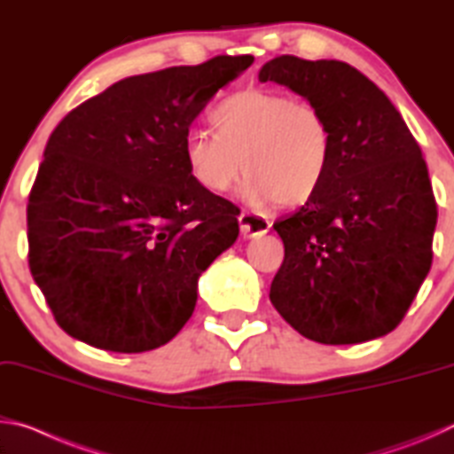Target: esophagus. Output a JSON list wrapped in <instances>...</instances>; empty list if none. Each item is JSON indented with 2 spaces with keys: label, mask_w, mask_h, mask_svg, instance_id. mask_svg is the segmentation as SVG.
<instances>
[{
  "label": "esophagus",
  "mask_w": 454,
  "mask_h": 454,
  "mask_svg": "<svg viewBox=\"0 0 454 454\" xmlns=\"http://www.w3.org/2000/svg\"><path fill=\"white\" fill-rule=\"evenodd\" d=\"M238 222H240V232L244 238L264 236L268 230H270V222H268L264 216H260V214L242 212Z\"/></svg>",
  "instance_id": "1"
}]
</instances>
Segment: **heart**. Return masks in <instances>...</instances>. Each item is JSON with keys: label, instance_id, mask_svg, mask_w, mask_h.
Masks as SVG:
<instances>
[{"label": "heart", "instance_id": "1", "mask_svg": "<svg viewBox=\"0 0 454 454\" xmlns=\"http://www.w3.org/2000/svg\"><path fill=\"white\" fill-rule=\"evenodd\" d=\"M210 124L214 134L186 136L184 160L192 180L212 194L232 190L246 170V202L298 206L317 194L330 170L333 126L309 99L278 90H240L214 107Z\"/></svg>", "mask_w": 454, "mask_h": 454}]
</instances>
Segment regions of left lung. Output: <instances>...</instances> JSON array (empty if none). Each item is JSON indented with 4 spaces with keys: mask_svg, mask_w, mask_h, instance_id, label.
Segmentation results:
<instances>
[{
    "mask_svg": "<svg viewBox=\"0 0 454 454\" xmlns=\"http://www.w3.org/2000/svg\"><path fill=\"white\" fill-rule=\"evenodd\" d=\"M258 78L317 104L334 134L317 194L274 222L284 262L270 302L314 342L388 334L433 264L436 200L417 140L384 91L344 61L278 56Z\"/></svg>",
    "mask_w": 454,
    "mask_h": 454,
    "instance_id": "left-lung-1",
    "label": "left lung"
}]
</instances>
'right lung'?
<instances>
[{"instance_id": "add662e5", "label": "right lung", "mask_w": 454, "mask_h": 454, "mask_svg": "<svg viewBox=\"0 0 454 454\" xmlns=\"http://www.w3.org/2000/svg\"><path fill=\"white\" fill-rule=\"evenodd\" d=\"M252 56L132 75L53 129L27 202L29 270L67 334L112 352L158 348L198 278L238 238V206L184 160L192 121Z\"/></svg>"}]
</instances>
